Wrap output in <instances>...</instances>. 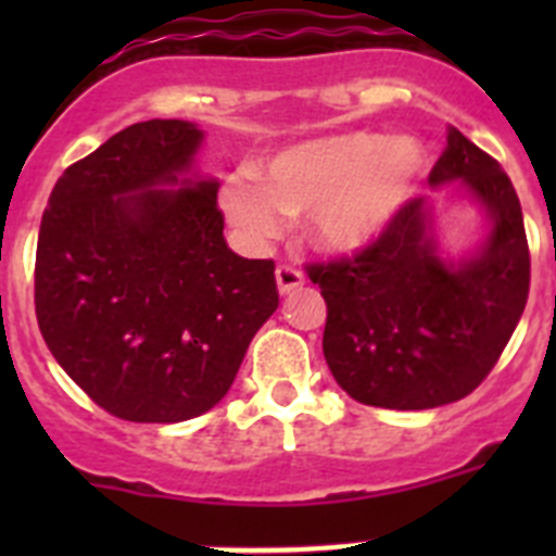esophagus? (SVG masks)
<instances>
[{
    "instance_id": "34e87169",
    "label": "esophagus",
    "mask_w": 556,
    "mask_h": 556,
    "mask_svg": "<svg viewBox=\"0 0 556 556\" xmlns=\"http://www.w3.org/2000/svg\"><path fill=\"white\" fill-rule=\"evenodd\" d=\"M275 278H278V289H281L283 294L292 292V289L303 287V273L298 267H292V264H281V267L275 269Z\"/></svg>"
}]
</instances>
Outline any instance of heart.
<instances>
[{
    "mask_svg": "<svg viewBox=\"0 0 556 556\" xmlns=\"http://www.w3.org/2000/svg\"><path fill=\"white\" fill-rule=\"evenodd\" d=\"M424 172V150L412 139L337 132L303 141L269 159L262 180L230 175L219 189L225 217L262 242L287 217L306 214L314 244L353 253L384 233Z\"/></svg>",
    "mask_w": 556,
    "mask_h": 556,
    "instance_id": "heart-1",
    "label": "heart"
}]
</instances>
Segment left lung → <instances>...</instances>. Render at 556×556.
I'll list each match as a JSON object with an SVG mask.
<instances>
[{
  "label": "left lung",
  "mask_w": 556,
  "mask_h": 556,
  "mask_svg": "<svg viewBox=\"0 0 556 556\" xmlns=\"http://www.w3.org/2000/svg\"><path fill=\"white\" fill-rule=\"evenodd\" d=\"M448 180H462L493 225L468 262L437 255L429 205L412 198L376 242L306 264L328 306L323 353L358 404L434 409L470 395L527 306L532 262L513 180L456 127L429 172L431 186Z\"/></svg>",
  "instance_id": "obj_1"
}]
</instances>
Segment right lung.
I'll list each match as a JSON object with an SVG mask.
<instances>
[{"mask_svg":"<svg viewBox=\"0 0 556 556\" xmlns=\"http://www.w3.org/2000/svg\"><path fill=\"white\" fill-rule=\"evenodd\" d=\"M203 132L136 122L68 166L36 250V317L58 365L130 424L217 406L278 308L273 258L225 244L214 180L184 178Z\"/></svg>","mask_w":556,"mask_h":556,"instance_id":"right-lung-1","label":"right lung"}]
</instances>
